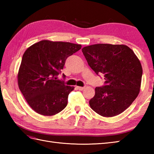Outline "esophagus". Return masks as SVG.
<instances>
[{"instance_id":"34e87169","label":"esophagus","mask_w":154,"mask_h":154,"mask_svg":"<svg viewBox=\"0 0 154 154\" xmlns=\"http://www.w3.org/2000/svg\"><path fill=\"white\" fill-rule=\"evenodd\" d=\"M76 88H77V89L78 90H79V91H83V90L85 87H79V86H77V87H76Z\"/></svg>"}]
</instances>
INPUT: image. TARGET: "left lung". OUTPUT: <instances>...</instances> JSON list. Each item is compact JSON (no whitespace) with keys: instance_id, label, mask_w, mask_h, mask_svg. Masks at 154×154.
Wrapping results in <instances>:
<instances>
[{"instance_id":"8db88e82","label":"left lung","mask_w":154,"mask_h":154,"mask_svg":"<svg viewBox=\"0 0 154 154\" xmlns=\"http://www.w3.org/2000/svg\"><path fill=\"white\" fill-rule=\"evenodd\" d=\"M82 52L97 75L104 74V85L95 88L89 100L91 109L104 117L123 112L138 97L142 77L140 61L125 45L98 44L84 47Z\"/></svg>"}]
</instances>
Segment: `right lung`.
I'll return each instance as SVG.
<instances>
[{
  "label": "right lung",
  "instance_id": "right-lung-1",
  "mask_svg": "<svg viewBox=\"0 0 154 154\" xmlns=\"http://www.w3.org/2000/svg\"><path fill=\"white\" fill-rule=\"evenodd\" d=\"M81 45L42 40L25 51L18 73L19 89L30 106L44 116H53L67 104L74 87L57 80L67 58ZM63 77L65 75L63 74Z\"/></svg>",
  "mask_w": 154,
  "mask_h": 154
}]
</instances>
